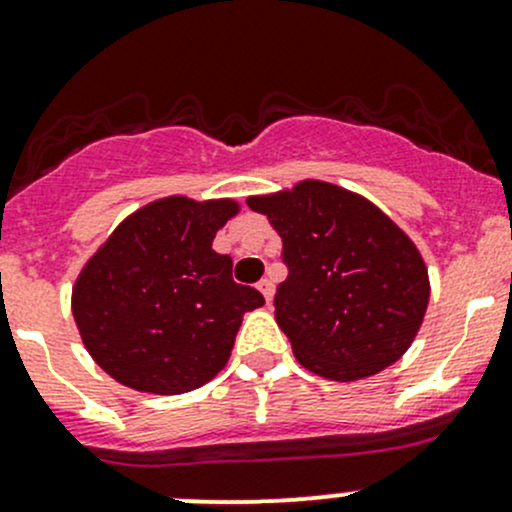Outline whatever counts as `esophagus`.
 I'll return each mask as SVG.
<instances>
[{"instance_id": "esophagus-1", "label": "esophagus", "mask_w": 512, "mask_h": 512, "mask_svg": "<svg viewBox=\"0 0 512 512\" xmlns=\"http://www.w3.org/2000/svg\"><path fill=\"white\" fill-rule=\"evenodd\" d=\"M257 287H260V292L265 294L267 304H270V302H272V297H275V282L267 280V277H265V280H260V285H257Z\"/></svg>"}]
</instances>
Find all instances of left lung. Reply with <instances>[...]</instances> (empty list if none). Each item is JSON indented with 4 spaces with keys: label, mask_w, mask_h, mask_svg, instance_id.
Masks as SVG:
<instances>
[{
    "label": "left lung",
    "mask_w": 512,
    "mask_h": 512,
    "mask_svg": "<svg viewBox=\"0 0 512 512\" xmlns=\"http://www.w3.org/2000/svg\"><path fill=\"white\" fill-rule=\"evenodd\" d=\"M282 237L275 319L304 369L356 381L414 342L428 307L421 252L374 203L322 180L247 198Z\"/></svg>",
    "instance_id": "1"
}]
</instances>
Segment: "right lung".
Instances as JSON below:
<instances>
[{"instance_id":"right-lung-1","label":"right lung","mask_w":512,"mask_h":512,"mask_svg":"<svg viewBox=\"0 0 512 512\" xmlns=\"http://www.w3.org/2000/svg\"><path fill=\"white\" fill-rule=\"evenodd\" d=\"M232 200L173 195L123 220L81 270L71 309L86 349L106 374L148 394H185L227 364L242 314L262 307L232 280L215 232Z\"/></svg>"}]
</instances>
